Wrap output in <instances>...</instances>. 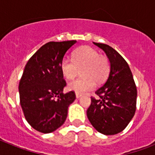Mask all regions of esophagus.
Segmentation results:
<instances>
[{
    "label": "esophagus",
    "instance_id": "34e87169",
    "mask_svg": "<svg viewBox=\"0 0 155 155\" xmlns=\"http://www.w3.org/2000/svg\"><path fill=\"white\" fill-rule=\"evenodd\" d=\"M81 96H82V94H78V93H76V98H81Z\"/></svg>",
    "mask_w": 155,
    "mask_h": 155
}]
</instances>
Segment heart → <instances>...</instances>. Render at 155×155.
Instances as JSON below:
<instances>
[{
    "mask_svg": "<svg viewBox=\"0 0 155 155\" xmlns=\"http://www.w3.org/2000/svg\"><path fill=\"white\" fill-rule=\"evenodd\" d=\"M63 76L72 80L79 74V78L68 84V89L78 94H84L93 89L95 85L103 83L109 77L110 63L106 56L99 54L90 46H83L72 54V61L64 58L61 62Z\"/></svg>",
    "mask_w": 155,
    "mask_h": 155,
    "instance_id": "heart-1",
    "label": "heart"
}]
</instances>
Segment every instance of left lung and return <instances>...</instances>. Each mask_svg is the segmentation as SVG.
I'll return each mask as SVG.
<instances>
[{"mask_svg":"<svg viewBox=\"0 0 155 155\" xmlns=\"http://www.w3.org/2000/svg\"><path fill=\"white\" fill-rule=\"evenodd\" d=\"M106 53L110 73L105 84L91 97L87 116L91 125L101 134L114 135L123 131L136 112L137 91L127 61L109 45L94 42Z\"/></svg>","mask_w":155,"mask_h":155,"instance_id":"obj_1","label":"left lung"}]
</instances>
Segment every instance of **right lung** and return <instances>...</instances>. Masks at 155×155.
Here are the masks:
<instances>
[{
    "instance_id": "obj_1",
    "label": "right lung",
    "mask_w": 155,
    "mask_h": 155,
    "mask_svg": "<svg viewBox=\"0 0 155 155\" xmlns=\"http://www.w3.org/2000/svg\"><path fill=\"white\" fill-rule=\"evenodd\" d=\"M76 42H47L25 67L18 86L20 104L25 120L39 132L49 134L62 126L68 106L76 98L74 91L63 93L67 83L60 67L66 52Z\"/></svg>"
}]
</instances>
